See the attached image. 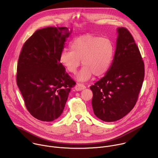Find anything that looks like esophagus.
Instances as JSON below:
<instances>
[{
	"instance_id": "1",
	"label": "esophagus",
	"mask_w": 158,
	"mask_h": 158,
	"mask_svg": "<svg viewBox=\"0 0 158 158\" xmlns=\"http://www.w3.org/2000/svg\"><path fill=\"white\" fill-rule=\"evenodd\" d=\"M84 89H85V86L84 84H82L78 83L75 86V89L76 90V91H82V90H83Z\"/></svg>"
}]
</instances>
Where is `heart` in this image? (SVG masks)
<instances>
[{
    "instance_id": "obj_1",
    "label": "heart",
    "mask_w": 158,
    "mask_h": 158,
    "mask_svg": "<svg viewBox=\"0 0 158 158\" xmlns=\"http://www.w3.org/2000/svg\"><path fill=\"white\" fill-rule=\"evenodd\" d=\"M71 49H64L59 61L71 73H76L81 64L84 65L77 76L79 81L85 82L94 74L100 76L109 69L114 53V45L109 39L92 34L80 35L70 44Z\"/></svg>"
}]
</instances>
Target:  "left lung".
<instances>
[{
	"mask_svg": "<svg viewBox=\"0 0 158 158\" xmlns=\"http://www.w3.org/2000/svg\"><path fill=\"white\" fill-rule=\"evenodd\" d=\"M117 32L116 51L109 69L90 87L94 113L105 122L118 121L132 109L144 77V62L132 35L124 27H118Z\"/></svg>",
	"mask_w": 158,
	"mask_h": 158,
	"instance_id": "left-lung-1",
	"label": "left lung"
}]
</instances>
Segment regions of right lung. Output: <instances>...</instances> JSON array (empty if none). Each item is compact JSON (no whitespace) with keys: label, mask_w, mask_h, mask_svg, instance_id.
Instances as JSON below:
<instances>
[{"label":"right lung","mask_w":158,"mask_h":158,"mask_svg":"<svg viewBox=\"0 0 158 158\" xmlns=\"http://www.w3.org/2000/svg\"><path fill=\"white\" fill-rule=\"evenodd\" d=\"M72 31L65 27L39 29L20 52L17 84L27 109L40 121L51 122L60 117L76 84L59 61Z\"/></svg>","instance_id":"add662e5"}]
</instances>
